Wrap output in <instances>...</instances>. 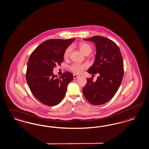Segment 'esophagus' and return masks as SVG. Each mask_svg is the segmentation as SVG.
Instances as JSON below:
<instances>
[{"mask_svg":"<svg viewBox=\"0 0 149 149\" xmlns=\"http://www.w3.org/2000/svg\"><path fill=\"white\" fill-rule=\"evenodd\" d=\"M79 77V76L77 75V74H73V77H74V79H77V78Z\"/></svg>","mask_w":149,"mask_h":149,"instance_id":"esophagus-1","label":"esophagus"}]
</instances>
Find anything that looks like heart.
Listing matches in <instances>:
<instances>
[{"instance_id":"obj_1","label":"heart","mask_w":149,"mask_h":149,"mask_svg":"<svg viewBox=\"0 0 149 149\" xmlns=\"http://www.w3.org/2000/svg\"><path fill=\"white\" fill-rule=\"evenodd\" d=\"M78 46L80 50L85 55L90 54L93 49L91 46L86 42L79 43L78 45ZM71 50H72L71 47H67L63 54V57L64 59H67L69 57ZM86 68H87V65L85 64H79V63H75L72 64L70 67V70L75 74H80L82 72V71Z\"/></svg>"}]
</instances>
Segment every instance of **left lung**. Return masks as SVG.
<instances>
[{
	"mask_svg": "<svg viewBox=\"0 0 149 149\" xmlns=\"http://www.w3.org/2000/svg\"><path fill=\"white\" fill-rule=\"evenodd\" d=\"M96 45V55L93 65L87 72L100 74L96 81L87 78L83 87V94L93 105H101L111 100L118 91L123 79L124 65L119 48L113 41L102 36H93L84 39Z\"/></svg>",
	"mask_w": 149,
	"mask_h": 149,
	"instance_id": "8db88e82",
	"label": "left lung"
}]
</instances>
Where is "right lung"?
I'll list each match as a JSON object with an SVG mask.
<instances>
[{
    "mask_svg": "<svg viewBox=\"0 0 149 149\" xmlns=\"http://www.w3.org/2000/svg\"><path fill=\"white\" fill-rule=\"evenodd\" d=\"M75 38L51 39L45 41L31 53L27 62L26 79L33 96L43 104L53 106L61 102L67 86L73 80L71 72L58 77L53 73L56 65H61L63 54Z\"/></svg>",
    "mask_w": 149,
    "mask_h": 149,
    "instance_id": "add662e5",
    "label": "right lung"
}]
</instances>
